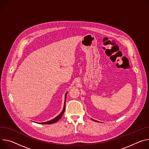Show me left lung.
<instances>
[{"mask_svg":"<svg viewBox=\"0 0 149 149\" xmlns=\"http://www.w3.org/2000/svg\"><path fill=\"white\" fill-rule=\"evenodd\" d=\"M93 120H94V121H96V120H94V119H93Z\"/></svg>","mask_w":149,"mask_h":149,"instance_id":"obj_1","label":"left lung"}]
</instances>
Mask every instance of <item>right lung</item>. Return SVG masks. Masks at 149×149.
Listing matches in <instances>:
<instances>
[{"mask_svg":"<svg viewBox=\"0 0 149 149\" xmlns=\"http://www.w3.org/2000/svg\"><path fill=\"white\" fill-rule=\"evenodd\" d=\"M66 94H67V93L65 94V100H66ZM65 103H64V106H63V111L62 112L58 115L55 118H54L49 121H47V122H45V123H39V124H53V123H56L57 121H58L61 118L64 112H65Z\"/></svg>","mask_w":149,"mask_h":149,"instance_id":"add662e5","label":"right lung"}]
</instances>
